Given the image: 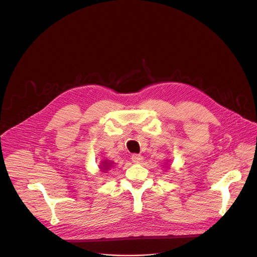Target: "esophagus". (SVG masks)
I'll return each instance as SVG.
<instances>
[{
  "mask_svg": "<svg viewBox=\"0 0 257 257\" xmlns=\"http://www.w3.org/2000/svg\"><path fill=\"white\" fill-rule=\"evenodd\" d=\"M131 160L134 163H141V162H143L144 157L142 155H140V154H133V155L131 156Z\"/></svg>",
  "mask_w": 257,
  "mask_h": 257,
  "instance_id": "obj_1",
  "label": "esophagus"
}]
</instances>
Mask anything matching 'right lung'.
Instances as JSON below:
<instances>
[{
    "instance_id": "obj_1",
    "label": "right lung",
    "mask_w": 257,
    "mask_h": 257,
    "mask_svg": "<svg viewBox=\"0 0 257 257\" xmlns=\"http://www.w3.org/2000/svg\"><path fill=\"white\" fill-rule=\"evenodd\" d=\"M107 163L106 162H103V166H105ZM109 167H104V168H102V169H103V170H105V169H108Z\"/></svg>"
}]
</instances>
